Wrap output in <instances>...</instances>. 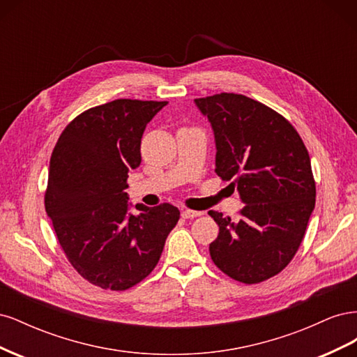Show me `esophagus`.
Wrapping results in <instances>:
<instances>
[{
	"instance_id": "obj_1",
	"label": "esophagus",
	"mask_w": 357,
	"mask_h": 357,
	"mask_svg": "<svg viewBox=\"0 0 357 357\" xmlns=\"http://www.w3.org/2000/svg\"><path fill=\"white\" fill-rule=\"evenodd\" d=\"M201 211H193V210H183L181 211V218L183 219H195L198 215H201Z\"/></svg>"
}]
</instances>
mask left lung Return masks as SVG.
Instances as JSON below:
<instances>
[{
	"instance_id": "left-lung-1",
	"label": "left lung",
	"mask_w": 357,
	"mask_h": 357,
	"mask_svg": "<svg viewBox=\"0 0 357 357\" xmlns=\"http://www.w3.org/2000/svg\"><path fill=\"white\" fill-rule=\"evenodd\" d=\"M195 105L213 129L215 172L232 180L244 204L236 222L208 211L219 225L211 259L236 282H265L295 256L314 210L308 152L283 116L244 95L219 93Z\"/></svg>"
}]
</instances>
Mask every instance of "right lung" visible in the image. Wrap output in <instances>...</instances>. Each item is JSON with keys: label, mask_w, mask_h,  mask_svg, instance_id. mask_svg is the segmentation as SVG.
I'll use <instances>...</instances> for the list:
<instances>
[{"label": "right lung", "mask_w": 357, "mask_h": 357, "mask_svg": "<svg viewBox=\"0 0 357 357\" xmlns=\"http://www.w3.org/2000/svg\"><path fill=\"white\" fill-rule=\"evenodd\" d=\"M167 101L114 100L86 110L63 129L53 149L46 213L68 261L89 283L126 290L159 262L180 219L171 204L139 214L125 192L128 172L142 164V137Z\"/></svg>", "instance_id": "add662e5"}]
</instances>
